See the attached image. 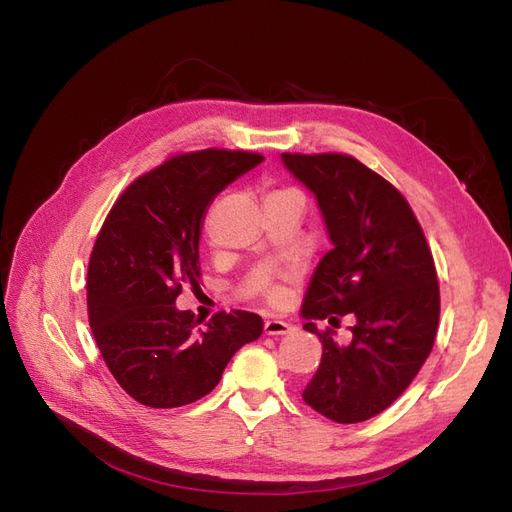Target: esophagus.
<instances>
[{"label": "esophagus", "instance_id": "obj_1", "mask_svg": "<svg viewBox=\"0 0 512 512\" xmlns=\"http://www.w3.org/2000/svg\"><path fill=\"white\" fill-rule=\"evenodd\" d=\"M292 331V324L286 320H267L265 322V335H286Z\"/></svg>", "mask_w": 512, "mask_h": 512}]
</instances>
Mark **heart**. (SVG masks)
Here are the masks:
<instances>
[{
  "instance_id": "obj_1",
  "label": "heart",
  "mask_w": 512,
  "mask_h": 512,
  "mask_svg": "<svg viewBox=\"0 0 512 512\" xmlns=\"http://www.w3.org/2000/svg\"><path fill=\"white\" fill-rule=\"evenodd\" d=\"M275 198H297V200H301V203H303V196H301L297 190H292V188L271 190L265 200H275ZM269 297H271V299H280V297H282V288H271V290H269Z\"/></svg>"
}]
</instances>
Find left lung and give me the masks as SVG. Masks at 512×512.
Masks as SVG:
<instances>
[{"label":"left lung","instance_id":"obj_1","mask_svg":"<svg viewBox=\"0 0 512 512\" xmlns=\"http://www.w3.org/2000/svg\"><path fill=\"white\" fill-rule=\"evenodd\" d=\"M282 162L316 196L333 243L301 307L303 329L322 342L303 399L335 423H361L427 361L440 320L436 265L408 200L374 170L342 153H282ZM342 315L355 322L348 345L334 339ZM316 319L332 329L318 332Z\"/></svg>","mask_w":512,"mask_h":512}]
</instances>
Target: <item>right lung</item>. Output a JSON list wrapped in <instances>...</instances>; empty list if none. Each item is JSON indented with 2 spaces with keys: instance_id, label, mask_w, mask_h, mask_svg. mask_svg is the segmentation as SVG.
I'll return each mask as SVG.
<instances>
[{
  "instance_id": "1",
  "label": "right lung",
  "mask_w": 512,
  "mask_h": 512,
  "mask_svg": "<svg viewBox=\"0 0 512 512\" xmlns=\"http://www.w3.org/2000/svg\"><path fill=\"white\" fill-rule=\"evenodd\" d=\"M247 151L183 153L138 177L102 224L87 271L91 333L106 367L138 404L179 408L218 386L262 318L235 309L205 327L175 301L198 286V243L207 207L228 183L258 166Z\"/></svg>"
}]
</instances>
